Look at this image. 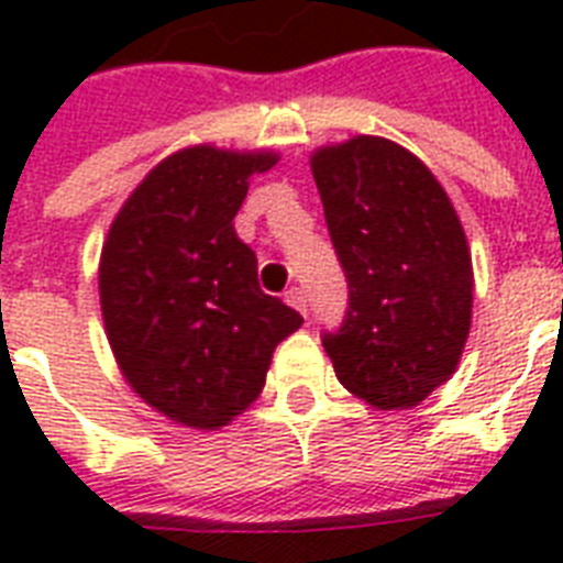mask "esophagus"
<instances>
[{
	"instance_id": "34e87169",
	"label": "esophagus",
	"mask_w": 563,
	"mask_h": 563,
	"mask_svg": "<svg viewBox=\"0 0 563 563\" xmlns=\"http://www.w3.org/2000/svg\"><path fill=\"white\" fill-rule=\"evenodd\" d=\"M286 303L289 307H295L300 312V316H307L309 312V300H307V291L300 289V286H291L289 291H286Z\"/></svg>"
}]
</instances>
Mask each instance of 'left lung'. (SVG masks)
Here are the masks:
<instances>
[{
	"mask_svg": "<svg viewBox=\"0 0 563 563\" xmlns=\"http://www.w3.org/2000/svg\"><path fill=\"white\" fill-rule=\"evenodd\" d=\"M351 303L324 333L339 383L374 409H411L459 368L471 333L467 236L435 175L383 136L312 154Z\"/></svg>",
	"mask_w": 563,
	"mask_h": 563,
	"instance_id": "left-lung-1",
	"label": "left lung"
}]
</instances>
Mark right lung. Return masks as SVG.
<instances>
[{
  "instance_id": "add662e5",
  "label": "right lung",
  "mask_w": 563,
  "mask_h": 563,
  "mask_svg": "<svg viewBox=\"0 0 563 563\" xmlns=\"http://www.w3.org/2000/svg\"><path fill=\"white\" fill-rule=\"evenodd\" d=\"M274 152L189 145L128 195L99 260L104 333L119 371L180 427L219 429L260 397L274 347L303 324L260 289L233 216Z\"/></svg>"
}]
</instances>
